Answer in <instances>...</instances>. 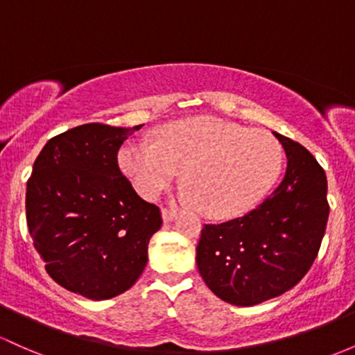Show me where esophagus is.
Here are the masks:
<instances>
[{"mask_svg": "<svg viewBox=\"0 0 355 355\" xmlns=\"http://www.w3.org/2000/svg\"><path fill=\"white\" fill-rule=\"evenodd\" d=\"M177 217V212L175 210H168V209H163L162 210V219L163 222H171Z\"/></svg>", "mask_w": 355, "mask_h": 355, "instance_id": "esophagus-1", "label": "esophagus"}]
</instances>
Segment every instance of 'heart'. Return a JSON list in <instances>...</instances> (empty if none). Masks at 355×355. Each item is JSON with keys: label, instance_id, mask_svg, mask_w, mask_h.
<instances>
[{"label": "heart", "instance_id": "heart-1", "mask_svg": "<svg viewBox=\"0 0 355 355\" xmlns=\"http://www.w3.org/2000/svg\"><path fill=\"white\" fill-rule=\"evenodd\" d=\"M119 168L136 192L155 198L184 170V202L210 219L248 212L270 192L283 166L275 136L214 116L159 128L155 141L124 143Z\"/></svg>", "mask_w": 355, "mask_h": 355}]
</instances>
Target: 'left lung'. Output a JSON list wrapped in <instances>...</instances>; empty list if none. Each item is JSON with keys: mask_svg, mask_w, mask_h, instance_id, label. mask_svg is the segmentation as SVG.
I'll return each mask as SVG.
<instances>
[{"mask_svg": "<svg viewBox=\"0 0 355 355\" xmlns=\"http://www.w3.org/2000/svg\"><path fill=\"white\" fill-rule=\"evenodd\" d=\"M286 153L279 185L246 216L205 224L197 268L216 297L252 306L293 288L317 258L327 219L325 171L306 148L272 131Z\"/></svg>", "mask_w": 355, "mask_h": 355, "instance_id": "1", "label": "left lung"}]
</instances>
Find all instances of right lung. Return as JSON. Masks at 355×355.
I'll return each instance as SVG.
<instances>
[{
    "mask_svg": "<svg viewBox=\"0 0 355 355\" xmlns=\"http://www.w3.org/2000/svg\"><path fill=\"white\" fill-rule=\"evenodd\" d=\"M141 126L72 128L46 141L26 182V224L46 272L96 302L135 285L162 227L159 209L135 192L116 158Z\"/></svg>",
    "mask_w": 355,
    "mask_h": 355,
    "instance_id": "add662e5",
    "label": "right lung"
}]
</instances>
